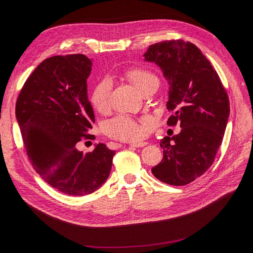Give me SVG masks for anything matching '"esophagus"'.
<instances>
[{"label":"esophagus","instance_id":"obj_1","mask_svg":"<svg viewBox=\"0 0 253 253\" xmlns=\"http://www.w3.org/2000/svg\"><path fill=\"white\" fill-rule=\"evenodd\" d=\"M147 144H148L147 141H140V142H133V143H131L130 145H131V147H133V148H140V147H144V145H147ZM119 145L120 144H118V143L110 142V147L112 149H117Z\"/></svg>","mask_w":253,"mask_h":253}]
</instances>
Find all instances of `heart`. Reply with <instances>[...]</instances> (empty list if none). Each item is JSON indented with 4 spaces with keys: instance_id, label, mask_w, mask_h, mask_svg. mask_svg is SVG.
I'll return each instance as SVG.
<instances>
[{
    "instance_id": "obj_1",
    "label": "heart",
    "mask_w": 253,
    "mask_h": 253,
    "mask_svg": "<svg viewBox=\"0 0 253 253\" xmlns=\"http://www.w3.org/2000/svg\"><path fill=\"white\" fill-rule=\"evenodd\" d=\"M126 76L142 94L154 85L159 84L157 77L144 69H131L127 71ZM112 87V80L109 77L100 79L95 84L91 93V102L96 110L102 111L108 108L111 99ZM103 131L114 138L125 141H134L144 136L145 126L127 116H118L104 123Z\"/></svg>"
}]
</instances>
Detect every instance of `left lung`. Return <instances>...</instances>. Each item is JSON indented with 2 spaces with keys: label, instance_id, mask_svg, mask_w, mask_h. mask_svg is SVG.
<instances>
[{
  "label": "left lung",
  "instance_id": "left-lung-1",
  "mask_svg": "<svg viewBox=\"0 0 253 253\" xmlns=\"http://www.w3.org/2000/svg\"><path fill=\"white\" fill-rule=\"evenodd\" d=\"M160 66L169 84L167 124L179 123L181 131L165 136L163 159L152 168L159 180L185 185L210 168L220 147L230 116V100L220 79L191 42L171 40L153 44L143 55Z\"/></svg>",
  "mask_w": 253,
  "mask_h": 253
}]
</instances>
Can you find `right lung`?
Instances as JSON below:
<instances>
[{
  "instance_id": "right-lung-1",
  "label": "right lung",
  "mask_w": 253,
  "mask_h": 253,
  "mask_svg": "<svg viewBox=\"0 0 253 253\" xmlns=\"http://www.w3.org/2000/svg\"><path fill=\"white\" fill-rule=\"evenodd\" d=\"M92 61L83 54L52 56L26 80L16 101V119L34 169L48 184L71 196L98 190L108 179L115 151L98 143L76 149L95 122L87 95Z\"/></svg>"
}]
</instances>
